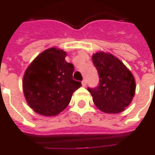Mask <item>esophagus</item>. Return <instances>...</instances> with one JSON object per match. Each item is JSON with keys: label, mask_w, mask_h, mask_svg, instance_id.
I'll list each match as a JSON object with an SVG mask.
<instances>
[{"label": "esophagus", "mask_w": 155, "mask_h": 155, "mask_svg": "<svg viewBox=\"0 0 155 155\" xmlns=\"http://www.w3.org/2000/svg\"><path fill=\"white\" fill-rule=\"evenodd\" d=\"M82 85H83V86H86V81H85V80H84V81H82Z\"/></svg>", "instance_id": "34e87169"}]
</instances>
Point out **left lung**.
<instances>
[{"label":"left lung","mask_w":155,"mask_h":155,"mask_svg":"<svg viewBox=\"0 0 155 155\" xmlns=\"http://www.w3.org/2000/svg\"><path fill=\"white\" fill-rule=\"evenodd\" d=\"M100 83L96 88H88L95 106L107 114H118L129 106L135 93V80L122 61L103 51L92 55Z\"/></svg>","instance_id":"1"}]
</instances>
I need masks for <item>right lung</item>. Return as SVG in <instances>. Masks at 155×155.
Instances as JSON below:
<instances>
[{
    "mask_svg": "<svg viewBox=\"0 0 155 155\" xmlns=\"http://www.w3.org/2000/svg\"><path fill=\"white\" fill-rule=\"evenodd\" d=\"M66 52L55 47L37 55L25 70L22 86L25 101L37 114L55 116L67 107L81 83L73 80L74 65Z\"/></svg>",
    "mask_w": 155,
    "mask_h": 155,
    "instance_id": "right-lung-1",
    "label": "right lung"
}]
</instances>
